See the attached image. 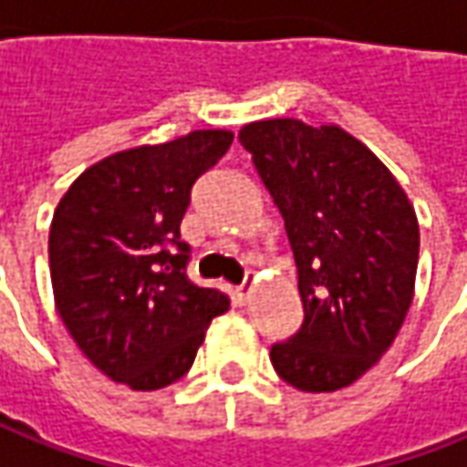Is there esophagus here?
<instances>
[{"label":"esophagus","mask_w":467,"mask_h":467,"mask_svg":"<svg viewBox=\"0 0 467 467\" xmlns=\"http://www.w3.org/2000/svg\"><path fill=\"white\" fill-rule=\"evenodd\" d=\"M253 281H245L243 286L237 288V294H240V301H250V294H253Z\"/></svg>","instance_id":"obj_1"}]
</instances>
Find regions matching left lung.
I'll return each instance as SVG.
<instances>
[{
    "instance_id": "obj_1",
    "label": "left lung",
    "mask_w": 467,
    "mask_h": 467,
    "mask_svg": "<svg viewBox=\"0 0 467 467\" xmlns=\"http://www.w3.org/2000/svg\"><path fill=\"white\" fill-rule=\"evenodd\" d=\"M286 222L304 325L271 348L288 386L340 391L379 363L414 299L420 222L401 183L340 125L294 117L240 127Z\"/></svg>"
}]
</instances>
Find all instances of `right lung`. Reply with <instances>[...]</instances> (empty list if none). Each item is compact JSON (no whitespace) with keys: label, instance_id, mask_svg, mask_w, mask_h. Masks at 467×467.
Here are the masks:
<instances>
[{"label":"right lung","instance_id":"obj_1","mask_svg":"<svg viewBox=\"0 0 467 467\" xmlns=\"http://www.w3.org/2000/svg\"><path fill=\"white\" fill-rule=\"evenodd\" d=\"M233 145L193 130L88 166L50 222V284L63 325L91 366L132 391L166 389L193 366L209 322L230 309L186 278L181 220L192 186Z\"/></svg>","mask_w":467,"mask_h":467}]
</instances>
